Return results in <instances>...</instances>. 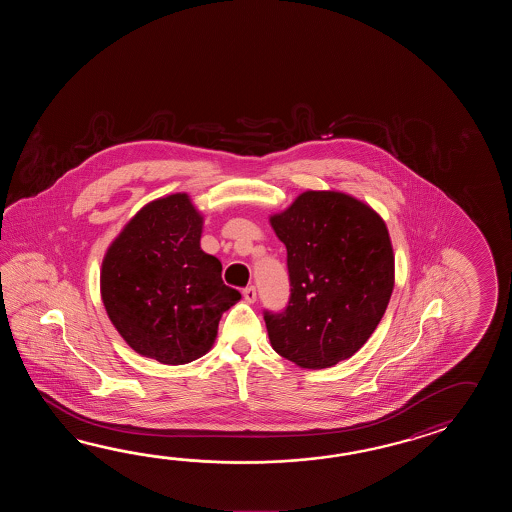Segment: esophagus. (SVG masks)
<instances>
[{"mask_svg":"<svg viewBox=\"0 0 512 512\" xmlns=\"http://www.w3.org/2000/svg\"><path fill=\"white\" fill-rule=\"evenodd\" d=\"M243 298H245V302H247V304H254V302H256V298H258V294H256V287H254V285L245 287V289H243Z\"/></svg>","mask_w":512,"mask_h":512,"instance_id":"esophagus-1","label":"esophagus"}]
</instances>
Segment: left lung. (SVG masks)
<instances>
[{"label":"left lung","instance_id":"obj_1","mask_svg":"<svg viewBox=\"0 0 512 512\" xmlns=\"http://www.w3.org/2000/svg\"><path fill=\"white\" fill-rule=\"evenodd\" d=\"M271 225L287 249L291 282L282 313L263 311L272 349L300 368H331L366 344L390 302L386 223L348 194L307 190Z\"/></svg>","mask_w":512,"mask_h":512}]
</instances>
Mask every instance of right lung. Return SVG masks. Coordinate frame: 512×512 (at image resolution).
Returning a JSON list of instances; mask_svg holds the SVG:
<instances>
[{
	"label": "right lung",
	"mask_w": 512,
	"mask_h": 512,
	"mask_svg": "<svg viewBox=\"0 0 512 512\" xmlns=\"http://www.w3.org/2000/svg\"><path fill=\"white\" fill-rule=\"evenodd\" d=\"M201 230L190 197H161L133 216L102 261L109 320L130 348L163 364L203 357L241 298L221 280V261L201 251Z\"/></svg>",
	"instance_id": "1"
}]
</instances>
